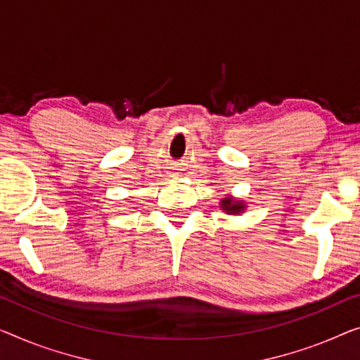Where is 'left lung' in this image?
Masks as SVG:
<instances>
[{
  "label": "left lung",
  "instance_id": "8db88e82",
  "mask_svg": "<svg viewBox=\"0 0 360 360\" xmlns=\"http://www.w3.org/2000/svg\"><path fill=\"white\" fill-rule=\"evenodd\" d=\"M219 205H221V210H224L229 214H239L245 210L244 202L234 200V198H231V197H224Z\"/></svg>",
  "mask_w": 360,
  "mask_h": 360
}]
</instances>
